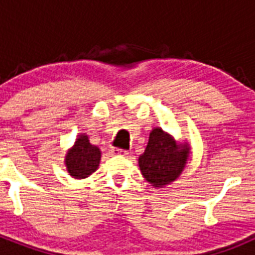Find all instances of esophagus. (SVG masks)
<instances>
[{"label": "esophagus", "instance_id": "esophagus-1", "mask_svg": "<svg viewBox=\"0 0 255 255\" xmlns=\"http://www.w3.org/2000/svg\"><path fill=\"white\" fill-rule=\"evenodd\" d=\"M112 153L116 155H128L129 154V152H128V150L119 149V148H114V149H112Z\"/></svg>", "mask_w": 255, "mask_h": 255}]
</instances>
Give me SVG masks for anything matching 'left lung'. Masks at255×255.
<instances>
[{
	"label": "left lung",
	"instance_id": "left-lung-1",
	"mask_svg": "<svg viewBox=\"0 0 255 255\" xmlns=\"http://www.w3.org/2000/svg\"><path fill=\"white\" fill-rule=\"evenodd\" d=\"M191 155L188 141L179 143L162 128L152 129L138 163L143 177L154 188L170 185L182 173Z\"/></svg>",
	"mask_w": 255,
	"mask_h": 255
}]
</instances>
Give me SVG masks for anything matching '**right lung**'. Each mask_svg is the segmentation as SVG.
Listing matches in <instances>:
<instances>
[{
    "label": "right lung",
    "instance_id": "obj_1",
    "mask_svg": "<svg viewBox=\"0 0 255 255\" xmlns=\"http://www.w3.org/2000/svg\"><path fill=\"white\" fill-rule=\"evenodd\" d=\"M102 152L97 145L89 141L85 132L79 134L73 147L65 154V166L69 175L74 179H87L96 172L101 162Z\"/></svg>",
    "mask_w": 255,
    "mask_h": 255
}]
</instances>
